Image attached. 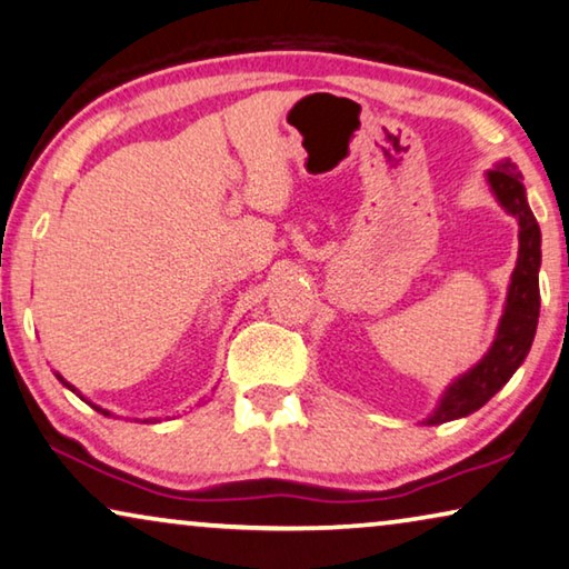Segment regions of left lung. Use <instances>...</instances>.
Wrapping results in <instances>:
<instances>
[{"instance_id":"1","label":"left lung","mask_w":569,"mask_h":569,"mask_svg":"<svg viewBox=\"0 0 569 569\" xmlns=\"http://www.w3.org/2000/svg\"><path fill=\"white\" fill-rule=\"evenodd\" d=\"M486 182H489L496 202L519 222V258L513 266L507 303H503L499 329H496L489 351L468 372L458 375L446 387L436 410L422 420V426H440V422L466 418V415L483 408L525 362L537 333L542 232H539L535 214L529 210L527 189L521 184L517 164L501 159L493 169L486 171Z\"/></svg>"}]
</instances>
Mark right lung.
<instances>
[{"instance_id":"right-lung-1","label":"right lung","mask_w":569,"mask_h":569,"mask_svg":"<svg viewBox=\"0 0 569 569\" xmlns=\"http://www.w3.org/2000/svg\"><path fill=\"white\" fill-rule=\"evenodd\" d=\"M56 377H58V380H60V382H62V387H68V390H70V392H76V395H78V398H80V400H83V402H88V405H90V408H93V410H98V412H101V415H111V412H108V410H103V408H101V405H96V402H90V400H88V398H86V395H80V392H78V390H76V385H70V382H68V380H66V377H62V375H60V372H56Z\"/></svg>"}]
</instances>
